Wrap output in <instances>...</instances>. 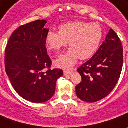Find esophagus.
<instances>
[{
  "label": "esophagus",
  "mask_w": 128,
  "mask_h": 128,
  "mask_svg": "<svg viewBox=\"0 0 128 128\" xmlns=\"http://www.w3.org/2000/svg\"><path fill=\"white\" fill-rule=\"evenodd\" d=\"M71 74H72V71H68V70H64V75L66 76H70Z\"/></svg>",
  "instance_id": "esophagus-1"
}]
</instances>
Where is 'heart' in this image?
<instances>
[{"instance_id":"obj_1","label":"heart","mask_w":128,"mask_h":128,"mask_svg":"<svg viewBox=\"0 0 128 128\" xmlns=\"http://www.w3.org/2000/svg\"><path fill=\"white\" fill-rule=\"evenodd\" d=\"M102 30L98 23L75 21L62 24L59 32L49 30L46 42L50 50L60 52L69 42L70 48L55 61L62 68H70L78 59L82 60L92 58L97 51L102 39Z\"/></svg>"}]
</instances>
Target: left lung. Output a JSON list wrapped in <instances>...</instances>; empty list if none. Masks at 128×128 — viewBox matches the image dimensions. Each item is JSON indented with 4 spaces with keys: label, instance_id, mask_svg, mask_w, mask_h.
<instances>
[{
    "label": "left lung",
    "instance_id": "8db88e82",
    "mask_svg": "<svg viewBox=\"0 0 128 128\" xmlns=\"http://www.w3.org/2000/svg\"><path fill=\"white\" fill-rule=\"evenodd\" d=\"M123 63V47L112 29L97 52L78 68L82 82L76 87L82 100L94 102L110 94L120 78Z\"/></svg>",
    "mask_w": 128,
    "mask_h": 128
}]
</instances>
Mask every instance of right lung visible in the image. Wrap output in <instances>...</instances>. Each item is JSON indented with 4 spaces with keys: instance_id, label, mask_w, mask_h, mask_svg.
Segmentation results:
<instances>
[{
    "instance_id": "add662e5",
    "label": "right lung",
    "mask_w": 128,
    "mask_h": 128,
    "mask_svg": "<svg viewBox=\"0 0 128 128\" xmlns=\"http://www.w3.org/2000/svg\"><path fill=\"white\" fill-rule=\"evenodd\" d=\"M46 20H36L14 30L5 48L6 73L14 90L28 101L41 103L54 95L63 70L50 69L44 28Z\"/></svg>"
}]
</instances>
